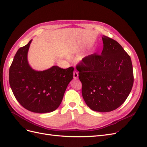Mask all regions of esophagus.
Listing matches in <instances>:
<instances>
[{"label": "esophagus", "mask_w": 147, "mask_h": 147, "mask_svg": "<svg viewBox=\"0 0 147 147\" xmlns=\"http://www.w3.org/2000/svg\"><path fill=\"white\" fill-rule=\"evenodd\" d=\"M78 77V74L77 71H74V79H77Z\"/></svg>", "instance_id": "obj_1"}]
</instances>
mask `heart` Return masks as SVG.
I'll return each instance as SVG.
<instances>
[{"label":"heart","mask_w":147,"mask_h":147,"mask_svg":"<svg viewBox=\"0 0 147 147\" xmlns=\"http://www.w3.org/2000/svg\"><path fill=\"white\" fill-rule=\"evenodd\" d=\"M80 51H81L80 48L78 47H75L71 48L70 50L68 51V55L69 56H74V55H78V54H80Z\"/></svg>","instance_id":"heart-1"}]
</instances>
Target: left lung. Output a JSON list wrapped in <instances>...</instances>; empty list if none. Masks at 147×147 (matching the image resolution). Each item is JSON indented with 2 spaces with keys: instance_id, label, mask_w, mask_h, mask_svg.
I'll use <instances>...</instances> for the list:
<instances>
[{
  "instance_id": "left-lung-1",
  "label": "left lung",
  "mask_w": 147,
  "mask_h": 147,
  "mask_svg": "<svg viewBox=\"0 0 147 147\" xmlns=\"http://www.w3.org/2000/svg\"><path fill=\"white\" fill-rule=\"evenodd\" d=\"M101 55L94 53L78 65L82 96L91 110L109 112L121 106L134 83L130 56L115 40L102 37Z\"/></svg>"
}]
</instances>
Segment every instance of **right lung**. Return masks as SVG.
<instances>
[{
  "instance_id": "obj_1",
  "label": "right lung",
  "mask_w": 147,
  "mask_h": 147,
  "mask_svg": "<svg viewBox=\"0 0 147 147\" xmlns=\"http://www.w3.org/2000/svg\"><path fill=\"white\" fill-rule=\"evenodd\" d=\"M32 40L20 48L9 70V83L15 98L30 112L45 113L58 108L70 82L74 67L61 69L54 65L43 71L33 69L28 60Z\"/></svg>"
}]
</instances>
